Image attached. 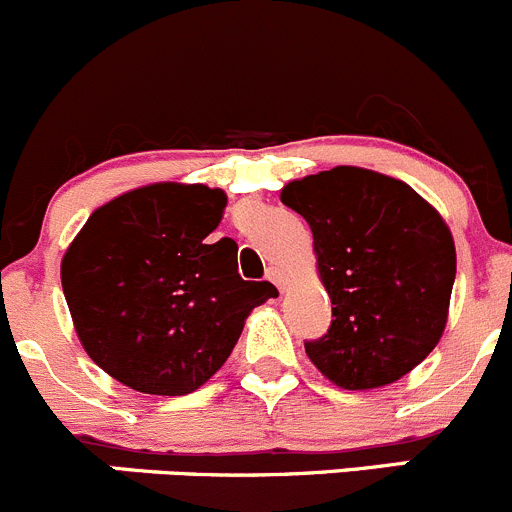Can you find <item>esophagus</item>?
I'll list each match as a JSON object with an SVG mask.
<instances>
[{
  "instance_id": "obj_1",
  "label": "esophagus",
  "mask_w": 512,
  "mask_h": 512,
  "mask_svg": "<svg viewBox=\"0 0 512 512\" xmlns=\"http://www.w3.org/2000/svg\"><path fill=\"white\" fill-rule=\"evenodd\" d=\"M267 280H270V282H275V285L280 287V290H285V282H287V277H285V272H282V270H277V267H272V270L267 272Z\"/></svg>"
}]
</instances>
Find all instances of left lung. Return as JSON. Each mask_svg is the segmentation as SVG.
I'll list each match as a JSON object with an SVG mask.
<instances>
[{
    "label": "left lung",
    "instance_id": "8db88e82",
    "mask_svg": "<svg viewBox=\"0 0 512 512\" xmlns=\"http://www.w3.org/2000/svg\"><path fill=\"white\" fill-rule=\"evenodd\" d=\"M280 200L310 225L332 300L327 335L305 342L312 365L345 390L408 375L448 322L455 242L440 212L405 182L347 165L287 182Z\"/></svg>",
    "mask_w": 512,
    "mask_h": 512
}]
</instances>
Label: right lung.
<instances>
[{
	"instance_id": "add662e5",
	"label": "right lung",
	"mask_w": 512,
	"mask_h": 512,
	"mask_svg": "<svg viewBox=\"0 0 512 512\" xmlns=\"http://www.w3.org/2000/svg\"><path fill=\"white\" fill-rule=\"evenodd\" d=\"M227 195L155 182L94 210L62 257V290L87 355L147 395H187L230 357L247 315L275 295L212 242Z\"/></svg>"
}]
</instances>
